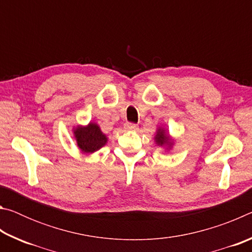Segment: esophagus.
<instances>
[{
    "label": "esophagus",
    "instance_id": "1",
    "mask_svg": "<svg viewBox=\"0 0 252 252\" xmlns=\"http://www.w3.org/2000/svg\"><path fill=\"white\" fill-rule=\"evenodd\" d=\"M125 127H126V130H127V131H135V130L139 129L138 125H134V123H126Z\"/></svg>",
    "mask_w": 252,
    "mask_h": 252
}]
</instances>
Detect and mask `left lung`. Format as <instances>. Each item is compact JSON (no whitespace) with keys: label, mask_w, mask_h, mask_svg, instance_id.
<instances>
[{"label":"left lung","mask_w":252,"mask_h":252,"mask_svg":"<svg viewBox=\"0 0 252 252\" xmlns=\"http://www.w3.org/2000/svg\"><path fill=\"white\" fill-rule=\"evenodd\" d=\"M155 140L158 146L167 147L168 149H170L173 146V141L170 139V135L165 132L164 129H162V127H159V129H158Z\"/></svg>","instance_id":"8db88e82"}]
</instances>
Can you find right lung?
<instances>
[{
    "mask_svg": "<svg viewBox=\"0 0 252 252\" xmlns=\"http://www.w3.org/2000/svg\"><path fill=\"white\" fill-rule=\"evenodd\" d=\"M73 133L78 147L83 153L95 152L108 142V138L101 131L100 126L93 122L85 126H78L73 129Z\"/></svg>",
    "mask_w": 252,
    "mask_h": 252,
    "instance_id": "1",
    "label": "right lung"
}]
</instances>
